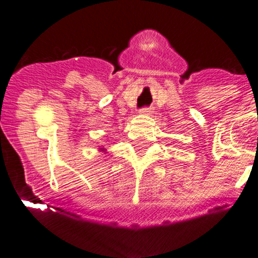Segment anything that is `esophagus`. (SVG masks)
Returning <instances> with one entry per match:
<instances>
[{
	"mask_svg": "<svg viewBox=\"0 0 258 258\" xmlns=\"http://www.w3.org/2000/svg\"><path fill=\"white\" fill-rule=\"evenodd\" d=\"M139 112L142 113V114H148V113L151 112V110H150V108H148V107H142L141 110L139 111Z\"/></svg>",
	"mask_w": 258,
	"mask_h": 258,
	"instance_id": "obj_1",
	"label": "esophagus"
}]
</instances>
